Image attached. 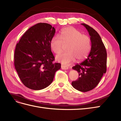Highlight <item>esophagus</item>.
<instances>
[{
	"label": "esophagus",
	"instance_id": "obj_1",
	"mask_svg": "<svg viewBox=\"0 0 121 121\" xmlns=\"http://www.w3.org/2000/svg\"><path fill=\"white\" fill-rule=\"evenodd\" d=\"M61 68L63 70H67L68 69V67L67 66H64V65H61Z\"/></svg>",
	"mask_w": 121,
	"mask_h": 121
}]
</instances>
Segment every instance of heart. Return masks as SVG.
Returning <instances> with one entry per match:
<instances>
[{
    "label": "heart",
    "mask_w": 121,
    "mask_h": 121,
    "mask_svg": "<svg viewBox=\"0 0 121 121\" xmlns=\"http://www.w3.org/2000/svg\"><path fill=\"white\" fill-rule=\"evenodd\" d=\"M63 45H67L66 53L57 55L56 59L64 64H69L76 59L81 61L86 59L91 49V41L88 36L82 34L81 31L73 27L62 29L60 37L55 35L51 39L50 47L55 54L62 52Z\"/></svg>",
    "instance_id": "heart-1"
}]
</instances>
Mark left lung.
<instances>
[{
    "label": "left lung",
    "instance_id": "obj_1",
    "mask_svg": "<svg viewBox=\"0 0 121 121\" xmlns=\"http://www.w3.org/2000/svg\"><path fill=\"white\" fill-rule=\"evenodd\" d=\"M90 36L91 48L87 59L73 67L79 77L72 82L76 90L83 92L90 91L99 84L107 70V52L104 44L97 31L87 24L82 23Z\"/></svg>",
    "mask_w": 121,
    "mask_h": 121
}]
</instances>
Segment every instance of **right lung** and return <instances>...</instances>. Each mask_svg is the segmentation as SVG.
Listing matches in <instances>:
<instances>
[{
	"mask_svg": "<svg viewBox=\"0 0 121 121\" xmlns=\"http://www.w3.org/2000/svg\"><path fill=\"white\" fill-rule=\"evenodd\" d=\"M55 33L50 24L39 23L31 27L20 38L14 52V66L24 85L34 90L48 87L52 82L61 64L55 58L50 41Z\"/></svg>",
	"mask_w": 121,
	"mask_h": 121,
	"instance_id": "add662e5",
	"label": "right lung"
}]
</instances>
